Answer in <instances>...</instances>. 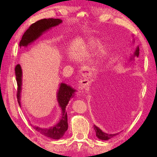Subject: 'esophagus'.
Instances as JSON below:
<instances>
[{"label":"esophagus","instance_id":"34e87169","mask_svg":"<svg viewBox=\"0 0 157 157\" xmlns=\"http://www.w3.org/2000/svg\"><path fill=\"white\" fill-rule=\"evenodd\" d=\"M90 82L89 81L88 78H83L82 80H80V85L83 88H86L90 85Z\"/></svg>","mask_w":157,"mask_h":157}]
</instances>
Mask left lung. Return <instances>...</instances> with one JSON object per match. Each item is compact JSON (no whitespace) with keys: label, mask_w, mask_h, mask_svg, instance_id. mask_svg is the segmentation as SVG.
<instances>
[{"label":"left lung","mask_w":157,"mask_h":157,"mask_svg":"<svg viewBox=\"0 0 157 157\" xmlns=\"http://www.w3.org/2000/svg\"><path fill=\"white\" fill-rule=\"evenodd\" d=\"M139 54H140V48H139V46H137L134 55L132 56V58H134V57H138ZM131 59H132L131 58ZM94 128L95 131H96V136L99 140H108L109 139H111L112 137H113L114 136H115L118 134V133L117 134H107V133L103 132L101 129H99V128L98 127H97L96 125L94 126Z\"/></svg>","instance_id":"1"}]
</instances>
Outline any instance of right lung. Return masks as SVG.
Returning <instances> with one entry per match:
<instances>
[{"instance_id":"add662e5","label":"right lung","mask_w":157,"mask_h":157,"mask_svg":"<svg viewBox=\"0 0 157 157\" xmlns=\"http://www.w3.org/2000/svg\"><path fill=\"white\" fill-rule=\"evenodd\" d=\"M61 22L62 20L60 19L48 18L42 19L33 23L23 35L21 40L20 42V47L28 46V44L36 40L42 35V33L51 29L52 27L58 25ZM15 73L17 84V99L19 105L21 107L20 98L22 86V70L20 64H17L16 66ZM75 92L76 90L72 87L65 83H61L58 94H57V99H58L59 105L61 109V113H62L61 119L55 126L49 128H40L36 126H33V128L39 132L40 134L50 137V138L54 140L61 138L68 129L67 115V112L65 111V108L70 99L74 97Z\"/></svg>"}]
</instances>
